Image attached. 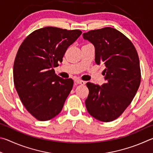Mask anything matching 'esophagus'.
I'll use <instances>...</instances> for the list:
<instances>
[{
	"instance_id": "esophagus-1",
	"label": "esophagus",
	"mask_w": 153,
	"mask_h": 153,
	"mask_svg": "<svg viewBox=\"0 0 153 153\" xmlns=\"http://www.w3.org/2000/svg\"><path fill=\"white\" fill-rule=\"evenodd\" d=\"M75 82H76L77 84H81V85H85V83H86L85 81H82V80H80V79H76L75 80Z\"/></svg>"
}]
</instances>
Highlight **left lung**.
Segmentation results:
<instances>
[{
  "label": "left lung",
  "mask_w": 153,
  "mask_h": 153,
  "mask_svg": "<svg viewBox=\"0 0 153 153\" xmlns=\"http://www.w3.org/2000/svg\"><path fill=\"white\" fill-rule=\"evenodd\" d=\"M95 50V63L105 66L101 86L87 82L89 91L85 105L91 116L100 121L111 122L125 111L140 84L138 55L134 45L121 32L111 27L82 34Z\"/></svg>",
  "instance_id": "obj_1"
}]
</instances>
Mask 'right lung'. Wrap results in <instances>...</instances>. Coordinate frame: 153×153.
<instances>
[{
  "instance_id": "obj_1",
  "label": "right lung",
  "mask_w": 153,
  "mask_h": 153,
  "mask_svg": "<svg viewBox=\"0 0 153 153\" xmlns=\"http://www.w3.org/2000/svg\"><path fill=\"white\" fill-rule=\"evenodd\" d=\"M79 29L45 27L32 32L19 48L13 66V81L21 102L39 121L62 111L74 81L55 74L66 51L81 36Z\"/></svg>"
}]
</instances>
